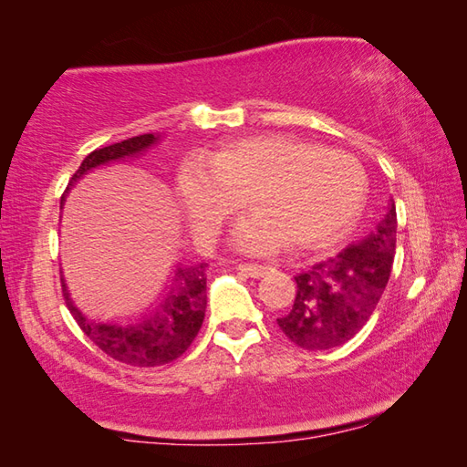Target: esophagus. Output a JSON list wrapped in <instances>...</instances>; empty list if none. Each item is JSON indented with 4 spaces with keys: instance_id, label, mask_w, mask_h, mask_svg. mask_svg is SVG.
Listing matches in <instances>:
<instances>
[{
    "instance_id": "1",
    "label": "esophagus",
    "mask_w": 467,
    "mask_h": 467,
    "mask_svg": "<svg viewBox=\"0 0 467 467\" xmlns=\"http://www.w3.org/2000/svg\"><path fill=\"white\" fill-rule=\"evenodd\" d=\"M239 270L243 274L251 275V278H262V275H265L270 267H267V265H257V264H239Z\"/></svg>"
}]
</instances>
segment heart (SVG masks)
Masks as SVG:
<instances>
[{"label": "heart", "instance_id": "b5f03b06", "mask_svg": "<svg viewBox=\"0 0 467 467\" xmlns=\"http://www.w3.org/2000/svg\"><path fill=\"white\" fill-rule=\"evenodd\" d=\"M365 171L342 148L313 146L288 133L226 140L177 164L175 193L193 236L212 243L224 220L253 205L234 226V244L267 255L292 241L315 249L337 239L358 216Z\"/></svg>", "mask_w": 467, "mask_h": 467}]
</instances>
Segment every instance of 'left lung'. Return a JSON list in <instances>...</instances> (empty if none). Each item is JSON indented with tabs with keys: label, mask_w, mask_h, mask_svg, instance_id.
<instances>
[{
	"label": "left lung",
	"mask_w": 467,
	"mask_h": 467,
	"mask_svg": "<svg viewBox=\"0 0 467 467\" xmlns=\"http://www.w3.org/2000/svg\"><path fill=\"white\" fill-rule=\"evenodd\" d=\"M395 202L360 241L295 275L296 298L278 327L305 350H329L367 326L389 282L395 255Z\"/></svg>",
	"instance_id": "8db88e82"
}]
</instances>
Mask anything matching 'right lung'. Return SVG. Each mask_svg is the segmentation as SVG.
I'll use <instances>...</instances> for the list:
<instances>
[{"instance_id": "add662e5", "label": "right lung", "mask_w": 467, "mask_h": 467, "mask_svg": "<svg viewBox=\"0 0 467 467\" xmlns=\"http://www.w3.org/2000/svg\"><path fill=\"white\" fill-rule=\"evenodd\" d=\"M156 140L158 136L154 133H141V136L92 150L69 179L67 189L92 169L144 152ZM205 267L208 264L177 267L161 296L136 317L128 319L90 317L72 303L66 288H63V298L78 326L107 357L131 367H161L177 360L192 346L202 327L205 305H208Z\"/></svg>"}]
</instances>
